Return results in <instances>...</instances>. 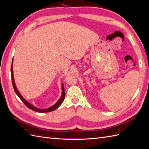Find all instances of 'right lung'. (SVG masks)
<instances>
[{"label": "right lung", "instance_id": "1", "mask_svg": "<svg viewBox=\"0 0 149 149\" xmlns=\"http://www.w3.org/2000/svg\"><path fill=\"white\" fill-rule=\"evenodd\" d=\"M10 72H11V78H12V82H13V86L14 91H15L17 95V96L19 97V99L21 100V101L25 104L27 107H28L30 109L38 112H50L54 111L55 109H56L57 108L59 107L60 106V105L62 104V102L64 100L65 98V91H64V85L63 83H62V85H61V87H62V93H61V96L60 97V99L57 101V102L54 104L53 106H52L51 107H48L47 109H39L37 107H35L33 105L31 104V103H30L29 102L24 99V98L21 95V94L20 93V92H19V90H17L15 81H14V74H13V61H12V65H11V69H10Z\"/></svg>", "mask_w": 149, "mask_h": 149}]
</instances>
